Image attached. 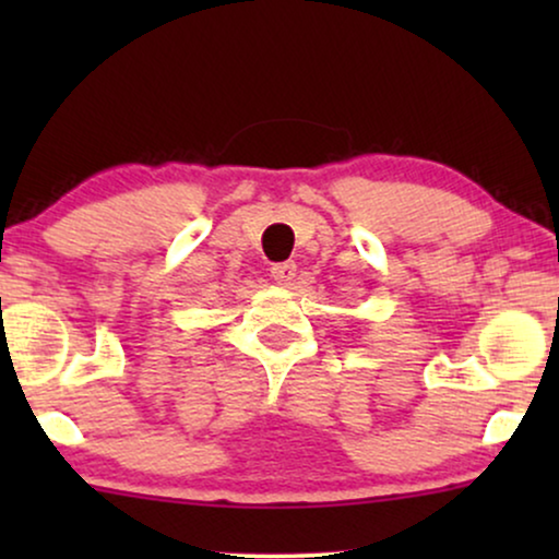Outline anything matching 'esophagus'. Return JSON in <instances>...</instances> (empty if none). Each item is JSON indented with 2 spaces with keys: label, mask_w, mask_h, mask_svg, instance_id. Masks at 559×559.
I'll use <instances>...</instances> for the list:
<instances>
[{
  "label": "esophagus",
  "mask_w": 559,
  "mask_h": 559,
  "mask_svg": "<svg viewBox=\"0 0 559 559\" xmlns=\"http://www.w3.org/2000/svg\"><path fill=\"white\" fill-rule=\"evenodd\" d=\"M270 274L274 282H280V285H287V282L295 280L297 274V264L295 262H280V264H272L270 266Z\"/></svg>",
  "instance_id": "34e87169"
}]
</instances>
